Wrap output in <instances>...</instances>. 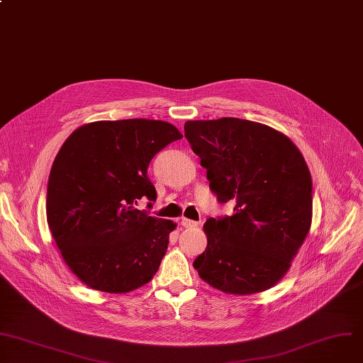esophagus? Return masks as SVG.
Instances as JSON below:
<instances>
[{
    "label": "esophagus",
    "mask_w": 363,
    "mask_h": 363,
    "mask_svg": "<svg viewBox=\"0 0 363 363\" xmlns=\"http://www.w3.org/2000/svg\"><path fill=\"white\" fill-rule=\"evenodd\" d=\"M180 224L184 227V228H196L201 225V222L198 220H191V219H187V218H183Z\"/></svg>",
    "instance_id": "34e87169"
}]
</instances>
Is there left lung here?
Segmentation results:
<instances>
[{
  "label": "left lung",
  "mask_w": 363,
  "mask_h": 363,
  "mask_svg": "<svg viewBox=\"0 0 363 363\" xmlns=\"http://www.w3.org/2000/svg\"><path fill=\"white\" fill-rule=\"evenodd\" d=\"M184 136L233 216L209 218L205 252L193 267L211 286L250 295L276 285L289 270L313 219V180L291 139L237 118L189 121Z\"/></svg>",
  "instance_id": "obj_1"
}]
</instances>
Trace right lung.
I'll use <instances>...</instances> for the list:
<instances>
[{
  "instance_id": "add662e5",
  "label": "right lung",
  "mask_w": 363,
  "mask_h": 363,
  "mask_svg": "<svg viewBox=\"0 0 363 363\" xmlns=\"http://www.w3.org/2000/svg\"><path fill=\"white\" fill-rule=\"evenodd\" d=\"M182 138L162 121H100L74 130L61 147L48 182V224L87 286L125 294L157 273L176 224L136 206L157 199L147 176L151 160Z\"/></svg>"
}]
</instances>
